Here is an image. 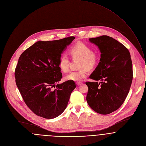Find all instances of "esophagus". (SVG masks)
I'll return each instance as SVG.
<instances>
[{
	"instance_id": "esophagus-1",
	"label": "esophagus",
	"mask_w": 146,
	"mask_h": 146,
	"mask_svg": "<svg viewBox=\"0 0 146 146\" xmlns=\"http://www.w3.org/2000/svg\"><path fill=\"white\" fill-rule=\"evenodd\" d=\"M76 84H77L78 86H80V85L82 84V82H76Z\"/></svg>"
}]
</instances>
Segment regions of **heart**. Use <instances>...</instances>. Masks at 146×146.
Instances as JSON below:
<instances>
[{"label": "heart", "mask_w": 146, "mask_h": 146, "mask_svg": "<svg viewBox=\"0 0 146 146\" xmlns=\"http://www.w3.org/2000/svg\"><path fill=\"white\" fill-rule=\"evenodd\" d=\"M70 53L73 59H80L79 62V70L71 72L65 76L66 80L79 82L88 75L89 68H92L97 64L98 56L97 53L92 51V48L82 42H78L70 49ZM70 60L66 54L60 55L58 66L63 72L69 70Z\"/></svg>", "instance_id": "obj_1"}]
</instances>
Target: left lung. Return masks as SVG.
<instances>
[{"label":"left lung","mask_w":146,"mask_h":146,"mask_svg":"<svg viewBox=\"0 0 146 146\" xmlns=\"http://www.w3.org/2000/svg\"><path fill=\"white\" fill-rule=\"evenodd\" d=\"M98 46L101 58L90 78L98 82H86L88 87L86 100L97 113L108 114L117 110L127 97L133 80L130 54L123 44L108 36L92 38Z\"/></svg>","instance_id":"left-lung-1"}]
</instances>
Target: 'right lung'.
I'll return each instance as SVG.
<instances>
[{"instance_id":"add662e5","label":"right lung","mask_w":146,"mask_h":146,"mask_svg":"<svg viewBox=\"0 0 146 146\" xmlns=\"http://www.w3.org/2000/svg\"><path fill=\"white\" fill-rule=\"evenodd\" d=\"M75 38L38 41L19 57L15 71L16 84L25 104L38 116L51 119L59 115L76 86L70 80L56 86L62 78L59 58Z\"/></svg>"}]
</instances>
